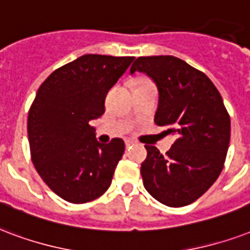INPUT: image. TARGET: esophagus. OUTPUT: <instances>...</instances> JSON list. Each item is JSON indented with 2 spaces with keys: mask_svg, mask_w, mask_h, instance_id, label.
Masks as SVG:
<instances>
[{
  "mask_svg": "<svg viewBox=\"0 0 250 250\" xmlns=\"http://www.w3.org/2000/svg\"><path fill=\"white\" fill-rule=\"evenodd\" d=\"M133 141H131V139H125V146L126 147H129V146H131V145H133Z\"/></svg>",
  "mask_w": 250,
  "mask_h": 250,
  "instance_id": "esophagus-1",
  "label": "esophagus"
}]
</instances>
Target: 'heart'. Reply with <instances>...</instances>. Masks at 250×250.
I'll use <instances>...</instances> for the list:
<instances>
[{
  "instance_id": "heart-1",
  "label": "heart",
  "mask_w": 250,
  "mask_h": 250,
  "mask_svg": "<svg viewBox=\"0 0 250 250\" xmlns=\"http://www.w3.org/2000/svg\"><path fill=\"white\" fill-rule=\"evenodd\" d=\"M145 82H148V81H142V82L139 83V84H142V83H145Z\"/></svg>"
}]
</instances>
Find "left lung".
Segmentation results:
<instances>
[{"label": "left lung", "instance_id": "left-lung-1", "mask_svg": "<svg viewBox=\"0 0 250 250\" xmlns=\"http://www.w3.org/2000/svg\"><path fill=\"white\" fill-rule=\"evenodd\" d=\"M156 83L159 105L155 124L176 135L166 155L145 146L143 185L169 208L190 205L208 190L224 167L231 121L223 99L208 75L173 56L138 57L130 67Z\"/></svg>", "mask_w": 250, "mask_h": 250}]
</instances>
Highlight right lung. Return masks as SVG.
Listing matches in <instances>:
<instances>
[{"label":"right lung","mask_w":250,"mask_h":250,"mask_svg":"<svg viewBox=\"0 0 250 250\" xmlns=\"http://www.w3.org/2000/svg\"><path fill=\"white\" fill-rule=\"evenodd\" d=\"M134 57L84 55L56 69L39 87L27 120L31 159L44 183L71 204H86L111 187L125 143L95 138L91 120Z\"/></svg>","instance_id":"obj_1"}]
</instances>
